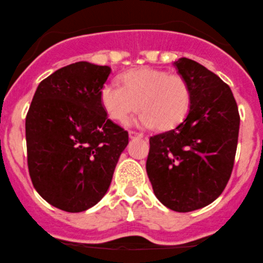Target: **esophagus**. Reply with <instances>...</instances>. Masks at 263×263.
<instances>
[{
	"label": "esophagus",
	"mask_w": 263,
	"mask_h": 263,
	"mask_svg": "<svg viewBox=\"0 0 263 263\" xmlns=\"http://www.w3.org/2000/svg\"><path fill=\"white\" fill-rule=\"evenodd\" d=\"M129 138H130V139H141V138H144V135L140 134V133H136V132H129Z\"/></svg>",
	"instance_id": "obj_1"
}]
</instances>
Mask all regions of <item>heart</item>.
<instances>
[{"instance_id": "b5f03b06", "label": "heart", "mask_w": 263, "mask_h": 263, "mask_svg": "<svg viewBox=\"0 0 263 263\" xmlns=\"http://www.w3.org/2000/svg\"><path fill=\"white\" fill-rule=\"evenodd\" d=\"M123 86L107 83L102 87V107L112 119L124 122L139 108L144 110L135 123L140 128H175L185 119L191 105V89L180 74L144 66L128 71Z\"/></svg>"}]
</instances>
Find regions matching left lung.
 Here are the masks:
<instances>
[{
    "mask_svg": "<svg viewBox=\"0 0 263 263\" xmlns=\"http://www.w3.org/2000/svg\"><path fill=\"white\" fill-rule=\"evenodd\" d=\"M174 65L191 89L186 118L149 138L146 172L163 205L189 213L213 203L233 169L240 118L231 88L197 61Z\"/></svg>",
    "mask_w": 263,
    "mask_h": 263,
    "instance_id": "8db88e82",
    "label": "left lung"
}]
</instances>
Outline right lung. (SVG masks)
<instances>
[{"label": "right lung", "mask_w": 263, "mask_h": 263, "mask_svg": "<svg viewBox=\"0 0 263 263\" xmlns=\"http://www.w3.org/2000/svg\"><path fill=\"white\" fill-rule=\"evenodd\" d=\"M110 66L67 65L37 87L25 121L33 187L50 205L81 213L111 185L128 133L107 119L100 93Z\"/></svg>", "instance_id": "add662e5"}]
</instances>
